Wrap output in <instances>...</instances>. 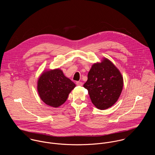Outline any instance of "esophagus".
<instances>
[{
  "mask_svg": "<svg viewBox=\"0 0 155 155\" xmlns=\"http://www.w3.org/2000/svg\"><path fill=\"white\" fill-rule=\"evenodd\" d=\"M76 85H78V86H82V82H80V81H78V82H76Z\"/></svg>",
  "mask_w": 155,
  "mask_h": 155,
  "instance_id": "esophagus-1",
  "label": "esophagus"
}]
</instances>
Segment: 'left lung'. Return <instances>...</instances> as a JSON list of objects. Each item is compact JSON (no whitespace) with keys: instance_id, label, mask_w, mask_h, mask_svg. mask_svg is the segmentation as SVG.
<instances>
[{"instance_id":"8db88e82","label":"left lung","mask_w":155,"mask_h":155,"mask_svg":"<svg viewBox=\"0 0 155 155\" xmlns=\"http://www.w3.org/2000/svg\"><path fill=\"white\" fill-rule=\"evenodd\" d=\"M123 77L119 70L107 58L94 64L84 87L88 91L93 104L98 109L111 107L118 100L123 88Z\"/></svg>"}]
</instances>
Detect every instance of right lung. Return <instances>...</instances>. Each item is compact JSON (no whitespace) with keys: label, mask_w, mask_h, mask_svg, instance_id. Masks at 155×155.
<instances>
[{"label":"right lung","mask_w":155,"mask_h":155,"mask_svg":"<svg viewBox=\"0 0 155 155\" xmlns=\"http://www.w3.org/2000/svg\"><path fill=\"white\" fill-rule=\"evenodd\" d=\"M76 85L57 68L46 71L39 77L38 91L41 100L48 106L58 107L64 104Z\"/></svg>","instance_id":"1"}]
</instances>
